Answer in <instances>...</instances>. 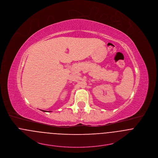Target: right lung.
Listing matches in <instances>:
<instances>
[{"label": "right lung", "mask_w": 158, "mask_h": 158, "mask_svg": "<svg viewBox=\"0 0 158 158\" xmlns=\"http://www.w3.org/2000/svg\"><path fill=\"white\" fill-rule=\"evenodd\" d=\"M42 111H43V112H47V111H44V110H42Z\"/></svg>", "instance_id": "1"}]
</instances>
